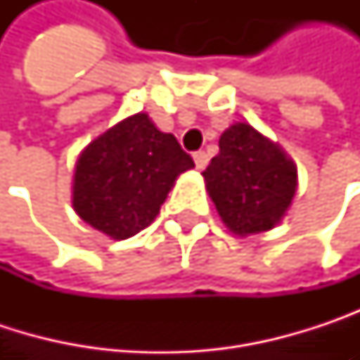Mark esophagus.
Instances as JSON below:
<instances>
[{"mask_svg":"<svg viewBox=\"0 0 360 360\" xmlns=\"http://www.w3.org/2000/svg\"><path fill=\"white\" fill-rule=\"evenodd\" d=\"M193 162H195V169H206V165H208V154L206 152H195L193 154Z\"/></svg>","mask_w":360,"mask_h":360,"instance_id":"obj_1","label":"esophagus"}]
</instances>
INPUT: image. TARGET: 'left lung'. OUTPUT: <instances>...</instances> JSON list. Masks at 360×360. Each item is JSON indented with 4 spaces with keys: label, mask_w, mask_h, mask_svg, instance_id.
<instances>
[{
    "label": "left lung",
    "mask_w": 360,
    "mask_h": 360,
    "mask_svg": "<svg viewBox=\"0 0 360 360\" xmlns=\"http://www.w3.org/2000/svg\"><path fill=\"white\" fill-rule=\"evenodd\" d=\"M223 223L240 233L275 227L296 193L294 162L250 124H233L202 173Z\"/></svg>",
    "instance_id": "8db88e82"
}]
</instances>
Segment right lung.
Masks as SVG:
<instances>
[{
	"label": "right lung",
	"mask_w": 360,
	"mask_h": 360,
	"mask_svg": "<svg viewBox=\"0 0 360 360\" xmlns=\"http://www.w3.org/2000/svg\"><path fill=\"white\" fill-rule=\"evenodd\" d=\"M193 167L175 135L135 114L91 141L77 160L72 206L91 227L127 240L150 227L181 173Z\"/></svg>",
	"instance_id": "obj_1"
}]
</instances>
